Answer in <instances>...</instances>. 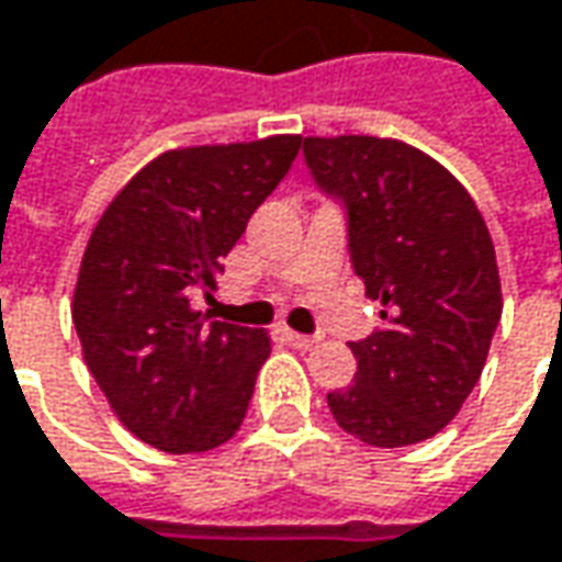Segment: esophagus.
<instances>
[{
  "label": "esophagus",
  "mask_w": 562,
  "mask_h": 562,
  "mask_svg": "<svg viewBox=\"0 0 562 562\" xmlns=\"http://www.w3.org/2000/svg\"><path fill=\"white\" fill-rule=\"evenodd\" d=\"M284 337H288V344L296 347V350H313V347L322 344V337L318 335H296V331H284Z\"/></svg>",
  "instance_id": "1"
}]
</instances>
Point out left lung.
<instances>
[{"label":"left lung","mask_w":562,"mask_h":562,"mask_svg":"<svg viewBox=\"0 0 562 562\" xmlns=\"http://www.w3.org/2000/svg\"><path fill=\"white\" fill-rule=\"evenodd\" d=\"M315 184L347 205V244L381 328L350 344L357 381L328 394L335 422L372 447L435 438L485 369L501 274L485 218L431 156L391 137H306Z\"/></svg>","instance_id":"obj_1"}]
</instances>
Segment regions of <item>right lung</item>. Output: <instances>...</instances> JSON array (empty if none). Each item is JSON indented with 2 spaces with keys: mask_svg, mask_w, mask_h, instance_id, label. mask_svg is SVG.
<instances>
[{
  "mask_svg": "<svg viewBox=\"0 0 562 562\" xmlns=\"http://www.w3.org/2000/svg\"><path fill=\"white\" fill-rule=\"evenodd\" d=\"M296 153V134L168 149L87 240L71 303L83 362L121 425L156 450L205 453L247 416L269 335L205 325L190 293L218 288L222 259Z\"/></svg>",
  "mask_w": 562,
  "mask_h": 562,
  "instance_id": "add662e5",
  "label": "right lung"
}]
</instances>
